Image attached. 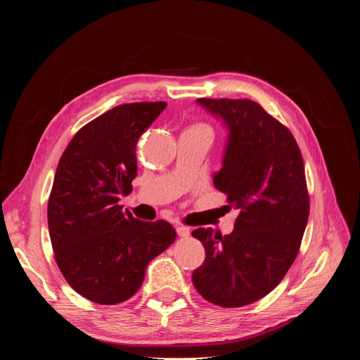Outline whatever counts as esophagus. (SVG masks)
Listing matches in <instances>:
<instances>
[{
	"label": "esophagus",
	"mask_w": 360,
	"mask_h": 360,
	"mask_svg": "<svg viewBox=\"0 0 360 360\" xmlns=\"http://www.w3.org/2000/svg\"><path fill=\"white\" fill-rule=\"evenodd\" d=\"M176 231H177V234H179L180 237H188V236L191 234L189 226H184V225H177V226H176Z\"/></svg>",
	"instance_id": "esophagus-1"
}]
</instances>
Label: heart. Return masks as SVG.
Listing matches in <instances>:
<instances>
[{
  "label": "heart",
  "mask_w": 360,
  "mask_h": 360,
  "mask_svg": "<svg viewBox=\"0 0 360 360\" xmlns=\"http://www.w3.org/2000/svg\"><path fill=\"white\" fill-rule=\"evenodd\" d=\"M188 129H191V130H198V132H205V134H209L210 136L213 135V130H212V127H210L209 124L201 123V122H197V123L191 124Z\"/></svg>",
  "instance_id": "obj_1"
}]
</instances>
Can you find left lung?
I'll return each mask as SVG.
<instances>
[{"instance_id": "1", "label": "left lung", "mask_w": 360, "mask_h": 360, "mask_svg": "<svg viewBox=\"0 0 360 360\" xmlns=\"http://www.w3.org/2000/svg\"><path fill=\"white\" fill-rule=\"evenodd\" d=\"M230 129L224 165L213 184L240 210L234 231L197 228L205 249L192 282L222 308L254 303L284 279L296 259L309 216L300 148L290 130L249 99H198Z\"/></svg>"}]
</instances>
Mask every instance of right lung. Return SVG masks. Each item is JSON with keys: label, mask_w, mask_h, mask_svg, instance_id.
Masks as SVG:
<instances>
[{"label": "right lung", "mask_w": 360, "mask_h": 360, "mask_svg": "<svg viewBox=\"0 0 360 360\" xmlns=\"http://www.w3.org/2000/svg\"><path fill=\"white\" fill-rule=\"evenodd\" d=\"M165 106L112 108L81 127L58 162L48 201L53 257L69 285L94 303L132 297L147 264L176 240L167 221L135 219L118 204L132 192L138 139Z\"/></svg>", "instance_id": "right-lung-1"}]
</instances>
